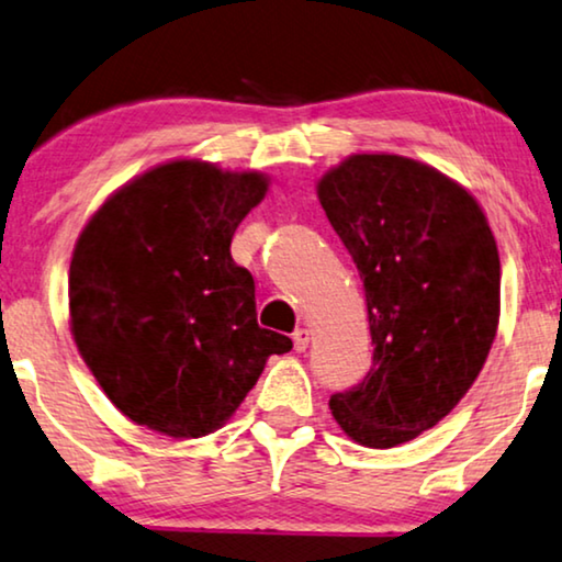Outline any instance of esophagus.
Segmentation results:
<instances>
[{
  "instance_id": "esophagus-1",
  "label": "esophagus",
  "mask_w": 562,
  "mask_h": 562,
  "mask_svg": "<svg viewBox=\"0 0 562 562\" xmlns=\"http://www.w3.org/2000/svg\"><path fill=\"white\" fill-rule=\"evenodd\" d=\"M308 341H311V334H308V328H297V331L293 334L295 351H305V349H308Z\"/></svg>"
}]
</instances>
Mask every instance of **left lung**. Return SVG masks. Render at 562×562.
<instances>
[{
  "label": "left lung",
  "instance_id": "obj_1",
  "mask_svg": "<svg viewBox=\"0 0 562 562\" xmlns=\"http://www.w3.org/2000/svg\"><path fill=\"white\" fill-rule=\"evenodd\" d=\"M368 297L372 368L328 408L387 450L437 426L481 375L501 316V261L483 207L439 169L351 154L316 184Z\"/></svg>",
  "mask_w": 562,
  "mask_h": 562
}]
</instances>
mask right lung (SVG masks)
Here are the masks:
<instances>
[{
  "label": "right lung",
  "mask_w": 562,
  "mask_h": 562,
  "mask_svg": "<svg viewBox=\"0 0 562 562\" xmlns=\"http://www.w3.org/2000/svg\"><path fill=\"white\" fill-rule=\"evenodd\" d=\"M269 190L261 171L175 159L100 205L69 267V326L108 398L175 439L221 429L267 359L293 349L257 324L254 277L231 257Z\"/></svg>",
  "instance_id": "1"
}]
</instances>
